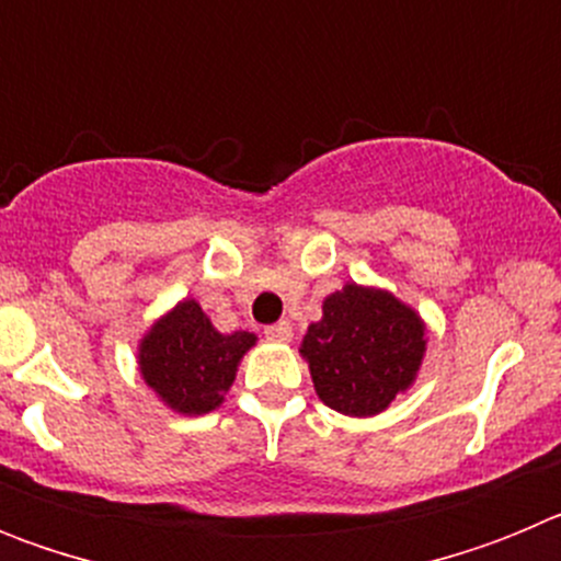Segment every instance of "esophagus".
<instances>
[{
	"label": "esophagus",
	"mask_w": 561,
	"mask_h": 561,
	"mask_svg": "<svg viewBox=\"0 0 561 561\" xmlns=\"http://www.w3.org/2000/svg\"><path fill=\"white\" fill-rule=\"evenodd\" d=\"M264 334L270 336V340L289 342V340H291V323H286V320H280V323H275V325H266Z\"/></svg>",
	"instance_id": "esophagus-1"
}]
</instances>
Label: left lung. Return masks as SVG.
Returning <instances> with one entry per match:
<instances>
[{
	"mask_svg": "<svg viewBox=\"0 0 561 561\" xmlns=\"http://www.w3.org/2000/svg\"><path fill=\"white\" fill-rule=\"evenodd\" d=\"M427 354V323L388 289L345 284L323 300L300 356L314 390L342 415L368 419L413 388Z\"/></svg>",
	"mask_w": 561,
	"mask_h": 561,
	"instance_id": "obj_1",
	"label": "left lung"
}]
</instances>
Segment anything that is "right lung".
<instances>
[{"label":"right lung","mask_w":561,"mask_h":561,"mask_svg":"<svg viewBox=\"0 0 561 561\" xmlns=\"http://www.w3.org/2000/svg\"><path fill=\"white\" fill-rule=\"evenodd\" d=\"M255 342L257 336L250 331H216L202 306L185 297L142 334L137 368L168 410L205 415L221 408L238 365Z\"/></svg>","instance_id":"right-lung-1"}]
</instances>
